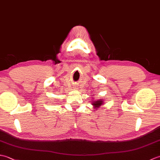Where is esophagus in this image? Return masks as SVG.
<instances>
[{"mask_svg":"<svg viewBox=\"0 0 160 160\" xmlns=\"http://www.w3.org/2000/svg\"><path fill=\"white\" fill-rule=\"evenodd\" d=\"M75 89H78V88H77V87H76V88H75Z\"/></svg>","mask_w":160,"mask_h":160,"instance_id":"esophagus-1","label":"esophagus"}]
</instances>
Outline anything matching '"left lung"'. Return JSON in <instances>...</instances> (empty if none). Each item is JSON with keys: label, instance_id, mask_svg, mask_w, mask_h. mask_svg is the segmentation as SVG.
Listing matches in <instances>:
<instances>
[{"label": "left lung", "instance_id": "left-lung-1", "mask_svg": "<svg viewBox=\"0 0 160 160\" xmlns=\"http://www.w3.org/2000/svg\"><path fill=\"white\" fill-rule=\"evenodd\" d=\"M92 100V104L93 106V110L94 111H97L98 108H100L102 105H103L104 104V101L102 99H100V100H94L93 98Z\"/></svg>", "mask_w": 160, "mask_h": 160}]
</instances>
